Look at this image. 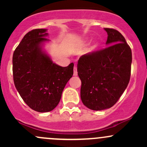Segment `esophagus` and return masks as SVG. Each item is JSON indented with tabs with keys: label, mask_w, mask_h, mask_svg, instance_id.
<instances>
[{
	"label": "esophagus",
	"mask_w": 147,
	"mask_h": 147,
	"mask_svg": "<svg viewBox=\"0 0 147 147\" xmlns=\"http://www.w3.org/2000/svg\"><path fill=\"white\" fill-rule=\"evenodd\" d=\"M74 76H77V66L75 65L74 66V72H73Z\"/></svg>",
	"instance_id": "esophagus-1"
}]
</instances>
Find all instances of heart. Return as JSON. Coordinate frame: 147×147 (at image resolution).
<instances>
[{
    "label": "heart",
    "mask_w": 147,
    "mask_h": 147,
    "mask_svg": "<svg viewBox=\"0 0 147 147\" xmlns=\"http://www.w3.org/2000/svg\"><path fill=\"white\" fill-rule=\"evenodd\" d=\"M97 46H98V43L95 42V43L92 44V46H91V48L90 49V52H92V51H94V50H95L96 49H97Z\"/></svg>",
    "instance_id": "obj_1"
}]
</instances>
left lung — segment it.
<instances>
[{"label": "left lung", "instance_id": "1", "mask_svg": "<svg viewBox=\"0 0 147 147\" xmlns=\"http://www.w3.org/2000/svg\"><path fill=\"white\" fill-rule=\"evenodd\" d=\"M107 48L79 58L81 99L87 108L102 111L112 107L124 92L131 77L132 52L117 30L104 28Z\"/></svg>", "mask_w": 147, "mask_h": 147}]
</instances>
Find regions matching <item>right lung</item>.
I'll use <instances>...</instances> for the list:
<instances>
[{"label":"right lung","mask_w":147,"mask_h":147,"mask_svg":"<svg viewBox=\"0 0 147 147\" xmlns=\"http://www.w3.org/2000/svg\"><path fill=\"white\" fill-rule=\"evenodd\" d=\"M46 29L25 35L13 54V78L22 99L37 112L51 111L60 102L64 88L73 75L74 63L61 67L42 49L48 41Z\"/></svg>","instance_id":"add662e5"}]
</instances>
